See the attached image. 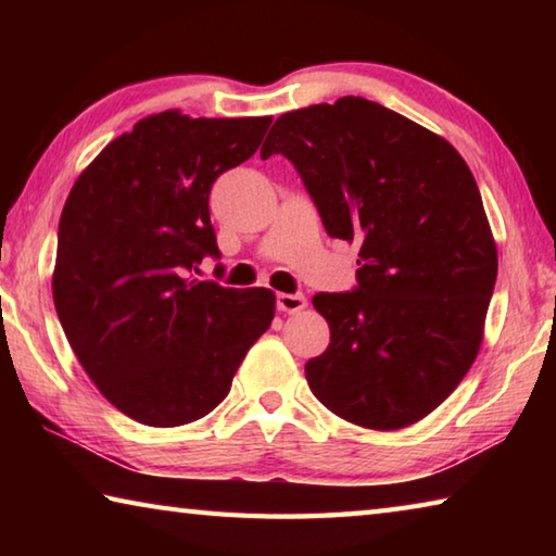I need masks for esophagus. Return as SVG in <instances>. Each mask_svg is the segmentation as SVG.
<instances>
[{
  "instance_id": "esophagus-1",
  "label": "esophagus",
  "mask_w": 556,
  "mask_h": 556,
  "mask_svg": "<svg viewBox=\"0 0 556 556\" xmlns=\"http://www.w3.org/2000/svg\"><path fill=\"white\" fill-rule=\"evenodd\" d=\"M306 306L304 294H277V308L281 314H296Z\"/></svg>"
}]
</instances>
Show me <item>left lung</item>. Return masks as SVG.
<instances>
[{
	"mask_svg": "<svg viewBox=\"0 0 556 556\" xmlns=\"http://www.w3.org/2000/svg\"><path fill=\"white\" fill-rule=\"evenodd\" d=\"M260 154H285L326 232L361 242L357 289L314 296L331 343L306 363L308 388L351 425H417L473 365L497 277L495 238L464 156L353 96L281 115Z\"/></svg>",
	"mask_w": 556,
	"mask_h": 556,
	"instance_id": "8db88e82",
	"label": "left lung"
}]
</instances>
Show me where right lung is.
I'll use <instances>...</instances> for the list:
<instances>
[{
	"instance_id": "1",
	"label": "right lung",
	"mask_w": 556,
	"mask_h": 556,
	"mask_svg": "<svg viewBox=\"0 0 556 556\" xmlns=\"http://www.w3.org/2000/svg\"><path fill=\"white\" fill-rule=\"evenodd\" d=\"M269 125L156 112L112 139L65 199L55 312L102 397L139 425L181 427L213 412L275 318V291L188 275L218 257L211 186L257 152Z\"/></svg>"
}]
</instances>
